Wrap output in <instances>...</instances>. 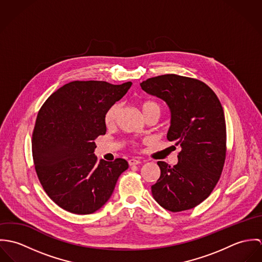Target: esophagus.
I'll return each instance as SVG.
<instances>
[{"label": "esophagus", "mask_w": 262, "mask_h": 262, "mask_svg": "<svg viewBox=\"0 0 262 262\" xmlns=\"http://www.w3.org/2000/svg\"><path fill=\"white\" fill-rule=\"evenodd\" d=\"M128 162H129V165H137V164L141 163V160L135 159V158H131V159L128 160Z\"/></svg>", "instance_id": "34e87169"}]
</instances>
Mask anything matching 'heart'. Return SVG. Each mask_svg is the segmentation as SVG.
Wrapping results in <instances>:
<instances>
[{"label":"heart","instance_id":"1","mask_svg":"<svg viewBox=\"0 0 262 262\" xmlns=\"http://www.w3.org/2000/svg\"><path fill=\"white\" fill-rule=\"evenodd\" d=\"M141 110H142V113H143L144 116L148 115L150 113H158L160 115V112H161L160 106L158 104H156L155 102H151V101L144 102L141 105ZM119 112H120V105L119 104H114L113 106L109 108V110L106 113V117H105V121H106V124L108 126H112L115 124V122L117 120V117L119 115Z\"/></svg>","mask_w":262,"mask_h":262}]
</instances>
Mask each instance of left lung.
Wrapping results in <instances>:
<instances>
[{
    "mask_svg": "<svg viewBox=\"0 0 262 262\" xmlns=\"http://www.w3.org/2000/svg\"><path fill=\"white\" fill-rule=\"evenodd\" d=\"M164 101L170 111L167 140L182 151L172 167L158 161L160 177L151 187L154 200L171 212L189 210L217 185L226 157V123L216 94L203 81L177 75H158L140 83Z\"/></svg>",
    "mask_w": 262,
    "mask_h": 262,
    "instance_id": "8db88e82",
    "label": "left lung"
}]
</instances>
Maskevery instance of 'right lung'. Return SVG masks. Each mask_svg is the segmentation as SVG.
Returning a JSON list of instances; mask_svg holds the SVG:
<instances>
[{
  "instance_id": "add662e5",
  "label": "right lung",
  "mask_w": 262,
  "mask_h": 262,
  "mask_svg": "<svg viewBox=\"0 0 262 262\" xmlns=\"http://www.w3.org/2000/svg\"><path fill=\"white\" fill-rule=\"evenodd\" d=\"M131 81L75 80L53 93L38 113L32 153L38 179L48 196L63 210L88 215L111 198L128 162L117 158L97 163L95 139L106 134V113L121 100Z\"/></svg>"
}]
</instances>
